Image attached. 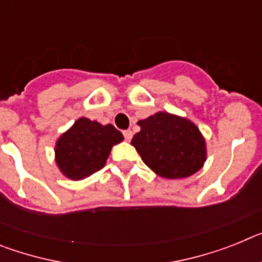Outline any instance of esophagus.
<instances>
[{"mask_svg":"<svg viewBox=\"0 0 262 262\" xmlns=\"http://www.w3.org/2000/svg\"><path fill=\"white\" fill-rule=\"evenodd\" d=\"M123 135L127 142H129V140L133 139V131H131V129H126V131H123Z\"/></svg>","mask_w":262,"mask_h":262,"instance_id":"obj_1","label":"esophagus"}]
</instances>
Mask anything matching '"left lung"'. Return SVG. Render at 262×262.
Here are the masks:
<instances>
[{
	"label": "left lung",
	"instance_id": "obj_1",
	"mask_svg": "<svg viewBox=\"0 0 262 262\" xmlns=\"http://www.w3.org/2000/svg\"><path fill=\"white\" fill-rule=\"evenodd\" d=\"M138 124L140 131L131 144L157 176L169 180L190 177L203 166L207 159L205 138L191 120L159 111Z\"/></svg>",
	"mask_w": 262,
	"mask_h": 262
}]
</instances>
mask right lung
I'll list each match as a JSON object with an SVG mask.
<instances>
[{
	"label": "right lung",
	"instance_id": "obj_1",
	"mask_svg": "<svg viewBox=\"0 0 262 262\" xmlns=\"http://www.w3.org/2000/svg\"><path fill=\"white\" fill-rule=\"evenodd\" d=\"M123 142V135L113 124L98 123L82 117L57 139L55 161L69 180L80 181L105 166L111 148Z\"/></svg>",
	"mask_w": 262,
	"mask_h": 262
}]
</instances>
